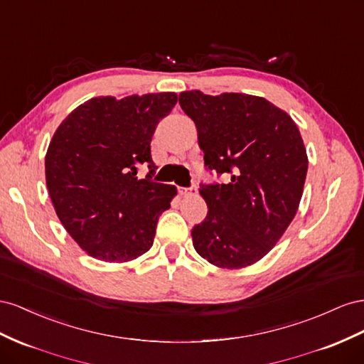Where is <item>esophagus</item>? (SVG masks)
Instances as JSON below:
<instances>
[{"instance_id":"34e87169","label":"esophagus","mask_w":364,"mask_h":364,"mask_svg":"<svg viewBox=\"0 0 364 364\" xmlns=\"http://www.w3.org/2000/svg\"><path fill=\"white\" fill-rule=\"evenodd\" d=\"M178 192L181 196H189V195H195L196 192H198V188H196V186H191V188H180Z\"/></svg>"}]
</instances>
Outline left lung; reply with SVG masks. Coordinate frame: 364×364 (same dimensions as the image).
<instances>
[{
  "label": "left lung",
  "mask_w": 364,
  "mask_h": 364,
  "mask_svg": "<svg viewBox=\"0 0 364 364\" xmlns=\"http://www.w3.org/2000/svg\"><path fill=\"white\" fill-rule=\"evenodd\" d=\"M195 122L204 164L224 184H201L209 212L192 228L196 253L237 269L262 259L282 237L299 209L308 171L297 124L264 97L198 90L180 95Z\"/></svg>",
  "instance_id": "8db88e82"
}]
</instances>
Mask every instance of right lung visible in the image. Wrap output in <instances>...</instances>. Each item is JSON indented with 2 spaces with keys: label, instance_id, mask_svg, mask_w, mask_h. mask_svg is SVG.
Listing matches in <instances>:
<instances>
[{
  "label": "right lung",
  "instance_id": "add662e5",
  "mask_svg": "<svg viewBox=\"0 0 364 364\" xmlns=\"http://www.w3.org/2000/svg\"><path fill=\"white\" fill-rule=\"evenodd\" d=\"M176 100L175 92L95 97L68 114L48 144L46 181L56 215L99 261L128 262L154 244L176 188L151 180V140ZM141 164L150 173L140 181Z\"/></svg>",
  "mask_w": 364,
  "mask_h": 364
}]
</instances>
